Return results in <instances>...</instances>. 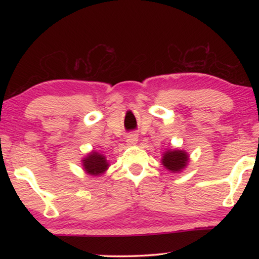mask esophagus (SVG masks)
Returning a JSON list of instances; mask_svg holds the SVG:
<instances>
[{
    "label": "esophagus",
    "instance_id": "1",
    "mask_svg": "<svg viewBox=\"0 0 259 259\" xmlns=\"http://www.w3.org/2000/svg\"><path fill=\"white\" fill-rule=\"evenodd\" d=\"M137 143H138V136L137 135H136V134L128 135V137H126V145L134 146Z\"/></svg>",
    "mask_w": 259,
    "mask_h": 259
}]
</instances>
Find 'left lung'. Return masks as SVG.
I'll return each mask as SVG.
<instances>
[{
  "instance_id": "obj_1",
  "label": "left lung",
  "mask_w": 259,
  "mask_h": 259,
  "mask_svg": "<svg viewBox=\"0 0 259 259\" xmlns=\"http://www.w3.org/2000/svg\"><path fill=\"white\" fill-rule=\"evenodd\" d=\"M190 162V154L184 150L169 148L163 152L161 157V163L168 171L172 174L182 172Z\"/></svg>"
}]
</instances>
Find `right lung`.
<instances>
[{"label": "right lung", "instance_id": "1", "mask_svg": "<svg viewBox=\"0 0 259 259\" xmlns=\"http://www.w3.org/2000/svg\"><path fill=\"white\" fill-rule=\"evenodd\" d=\"M81 164L83 171L94 177L102 176L109 168V162L106 155L98 151H91L88 153L84 157H82Z\"/></svg>", "mask_w": 259, "mask_h": 259}]
</instances>
